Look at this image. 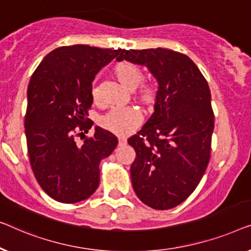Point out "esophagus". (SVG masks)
Instances as JSON below:
<instances>
[{"mask_svg": "<svg viewBox=\"0 0 251 251\" xmlns=\"http://www.w3.org/2000/svg\"><path fill=\"white\" fill-rule=\"evenodd\" d=\"M127 143L126 139H124V137H119L118 139V146L122 147V146H125V144Z\"/></svg>", "mask_w": 251, "mask_h": 251, "instance_id": "obj_1", "label": "esophagus"}]
</instances>
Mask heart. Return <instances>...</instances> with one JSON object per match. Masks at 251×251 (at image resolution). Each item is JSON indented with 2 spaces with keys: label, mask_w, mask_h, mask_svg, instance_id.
Returning a JSON list of instances; mask_svg holds the SVG:
<instances>
[{
  "label": "heart",
  "mask_w": 251,
  "mask_h": 251,
  "mask_svg": "<svg viewBox=\"0 0 251 251\" xmlns=\"http://www.w3.org/2000/svg\"><path fill=\"white\" fill-rule=\"evenodd\" d=\"M114 74L121 85L128 91L137 89L144 78L142 70L128 61H123L116 65ZM92 99L94 102L99 100V93L95 87L92 89ZM136 100L147 110H152L158 101L157 87L152 84H142L136 92ZM141 123L142 116L139 110L133 108L112 110L101 119V126L117 136L128 135L141 125Z\"/></svg>",
  "instance_id": "heart-1"
}]
</instances>
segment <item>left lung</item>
I'll return each mask as SVG.
<instances>
[{"mask_svg":"<svg viewBox=\"0 0 251 251\" xmlns=\"http://www.w3.org/2000/svg\"><path fill=\"white\" fill-rule=\"evenodd\" d=\"M117 61L146 66L158 82L154 112L130 136L134 191L153 209H171L195 191L206 172L214 112L208 83L188 55L168 49L122 50Z\"/></svg>","mask_w":251,"mask_h":251,"instance_id":"obj_1","label":"left lung"}]
</instances>
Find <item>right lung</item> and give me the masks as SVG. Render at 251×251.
Returning a JSON list of instances; mask_svg holds the SVG:
<instances>
[{
	"label": "right lung",
	"instance_id": "1",
	"mask_svg": "<svg viewBox=\"0 0 251 251\" xmlns=\"http://www.w3.org/2000/svg\"><path fill=\"white\" fill-rule=\"evenodd\" d=\"M119 50L76 44L44 56L27 90L25 132L31 169L38 184L59 202L75 203L91 197L100 182V161L110 156L118 140L95 126L82 146L76 136L93 125L92 82Z\"/></svg>",
	"mask_w": 251,
	"mask_h": 251
}]
</instances>
